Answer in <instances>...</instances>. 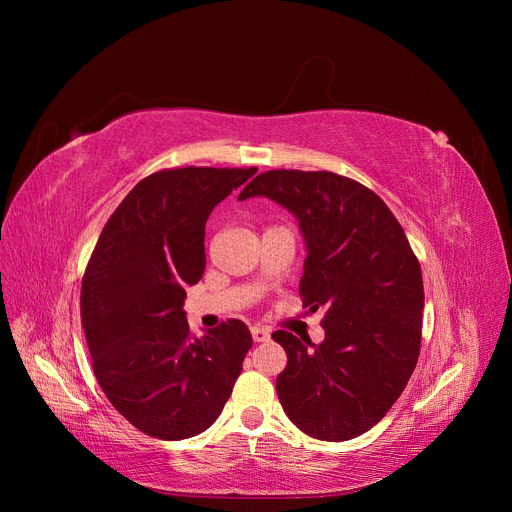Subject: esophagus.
I'll return each mask as SVG.
<instances>
[{
  "label": "esophagus",
  "mask_w": 512,
  "mask_h": 512,
  "mask_svg": "<svg viewBox=\"0 0 512 512\" xmlns=\"http://www.w3.org/2000/svg\"><path fill=\"white\" fill-rule=\"evenodd\" d=\"M251 334H253L255 342H267V340H270V330H267L265 326H253Z\"/></svg>",
  "instance_id": "1"
}]
</instances>
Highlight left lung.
<instances>
[{
	"label": "left lung",
	"instance_id": "1",
	"mask_svg": "<svg viewBox=\"0 0 512 512\" xmlns=\"http://www.w3.org/2000/svg\"><path fill=\"white\" fill-rule=\"evenodd\" d=\"M249 197L272 199L299 220L307 245L299 294L309 311L326 309V340L313 349L290 332L272 334L288 357L276 380L282 409L311 438H357L382 421L417 365L419 261L388 205L357 180L270 170L238 195Z\"/></svg>",
	"mask_w": 512,
	"mask_h": 512
}]
</instances>
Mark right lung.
Returning a JSON list of instances; mask_svg holds the SVG:
<instances>
[{
  "instance_id": "add662e5",
  "label": "right lung",
  "mask_w": 512,
  "mask_h": 512,
  "mask_svg": "<svg viewBox=\"0 0 512 512\" xmlns=\"http://www.w3.org/2000/svg\"><path fill=\"white\" fill-rule=\"evenodd\" d=\"M257 168H174L143 178L101 230L80 288L95 378L114 409L159 440L220 417L253 344L240 319L188 330L186 286L205 272L209 213Z\"/></svg>"
}]
</instances>
